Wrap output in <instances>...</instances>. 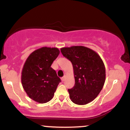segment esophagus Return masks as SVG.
I'll use <instances>...</instances> for the list:
<instances>
[{
  "instance_id": "1",
  "label": "esophagus",
  "mask_w": 130,
  "mask_h": 130,
  "mask_svg": "<svg viewBox=\"0 0 130 130\" xmlns=\"http://www.w3.org/2000/svg\"><path fill=\"white\" fill-rule=\"evenodd\" d=\"M66 75H64L63 76V77H62V78H61V79H62V81H64V80H65V79H66Z\"/></svg>"
}]
</instances>
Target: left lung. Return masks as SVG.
<instances>
[{
    "mask_svg": "<svg viewBox=\"0 0 130 130\" xmlns=\"http://www.w3.org/2000/svg\"><path fill=\"white\" fill-rule=\"evenodd\" d=\"M60 51L73 67L75 84L68 90L71 100L79 105L92 101L102 90L106 79L105 67L100 56L83 46L62 47Z\"/></svg>",
    "mask_w": 130,
    "mask_h": 130,
    "instance_id": "left-lung-1",
    "label": "left lung"
}]
</instances>
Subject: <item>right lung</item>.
Listing matches in <instances>:
<instances>
[{
	"label": "right lung",
	"mask_w": 130,
	"mask_h": 130,
	"mask_svg": "<svg viewBox=\"0 0 130 130\" xmlns=\"http://www.w3.org/2000/svg\"><path fill=\"white\" fill-rule=\"evenodd\" d=\"M59 53L57 47H42L31 53L24 65L22 86L29 97L37 103L50 101L61 82L51 67Z\"/></svg>",
	"instance_id": "1"
}]
</instances>
